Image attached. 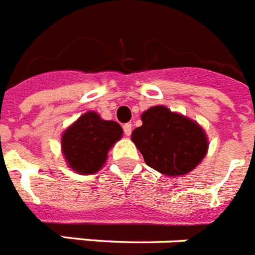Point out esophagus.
Wrapping results in <instances>:
<instances>
[{
  "label": "esophagus",
  "instance_id": "obj_1",
  "mask_svg": "<svg viewBox=\"0 0 255 255\" xmlns=\"http://www.w3.org/2000/svg\"><path fill=\"white\" fill-rule=\"evenodd\" d=\"M123 129H125L126 136H129L130 132H132V125H129V123H127V125L123 126Z\"/></svg>",
  "mask_w": 255,
  "mask_h": 255
}]
</instances>
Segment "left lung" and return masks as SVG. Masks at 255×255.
Returning a JSON list of instances; mask_svg holds the SVG:
<instances>
[{"instance_id":"8db88e82","label":"left lung","mask_w":255,"mask_h":255,"mask_svg":"<svg viewBox=\"0 0 255 255\" xmlns=\"http://www.w3.org/2000/svg\"><path fill=\"white\" fill-rule=\"evenodd\" d=\"M142 126L133 129V141L143 160L168 177L190 173L205 158L209 147L207 133L198 122L167 106L156 105L141 114Z\"/></svg>"}]
</instances>
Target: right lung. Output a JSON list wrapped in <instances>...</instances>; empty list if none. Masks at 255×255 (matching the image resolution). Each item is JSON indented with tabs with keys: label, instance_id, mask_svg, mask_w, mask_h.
I'll list each match as a JSON object with an SVG mask.
<instances>
[{
	"label": "right lung",
	"instance_id": "1",
	"mask_svg": "<svg viewBox=\"0 0 255 255\" xmlns=\"http://www.w3.org/2000/svg\"><path fill=\"white\" fill-rule=\"evenodd\" d=\"M123 136L114 121H104L96 112L82 114L61 134V152L75 173L94 174L105 165L109 150Z\"/></svg>",
	"mask_w": 255,
	"mask_h": 255
}]
</instances>
